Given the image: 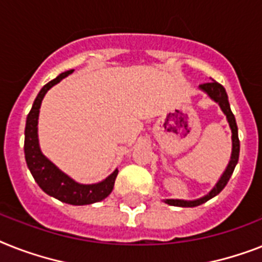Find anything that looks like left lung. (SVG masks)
<instances>
[{
    "mask_svg": "<svg viewBox=\"0 0 262 262\" xmlns=\"http://www.w3.org/2000/svg\"><path fill=\"white\" fill-rule=\"evenodd\" d=\"M199 90H202L203 93L211 98L212 101L218 103L221 107V110L223 112V114L226 116V120L229 122V126L231 129V156L230 160H229V164H227L226 169L223 171V173L221 175V178L218 179V182L215 183V186L212 187L211 191L205 195V196L198 198V199H193V201H184V199H164V202L169 206H178V207H195V206H199L205 202L210 201L211 198L216 196L221 191L225 188V186L227 184L229 179L233 175V171H234L235 165L238 163V157H239V140H238V127L237 122H235L234 114L231 113L230 103H229V98H227L226 90L222 84H220L215 80L212 82L205 83V84H201L199 86Z\"/></svg>",
    "mask_w": 262,
    "mask_h": 262,
    "instance_id": "left-lung-1",
    "label": "left lung"
}]
</instances>
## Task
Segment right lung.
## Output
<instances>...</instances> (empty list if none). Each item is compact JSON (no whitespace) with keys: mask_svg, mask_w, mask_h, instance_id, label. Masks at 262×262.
<instances>
[{"mask_svg":"<svg viewBox=\"0 0 262 262\" xmlns=\"http://www.w3.org/2000/svg\"><path fill=\"white\" fill-rule=\"evenodd\" d=\"M72 71L74 70L61 72L54 80L47 83L36 97L31 112L27 117V124H25V161L35 182L50 196H54L60 202L74 206L93 205L95 202H101L109 196L114 187L117 175H118V169L116 168L102 182L94 183V184H82L70 178L67 173L59 169L48 157L44 156L39 144L37 124H39V113L42 98L46 97L47 91L50 90L51 87H54L61 79H64L66 76L72 74Z\"/></svg>","mask_w":262,"mask_h":262,"instance_id":"right-lung-1","label":"right lung"}]
</instances>
